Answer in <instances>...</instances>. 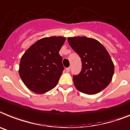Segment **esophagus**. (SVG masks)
Returning a JSON list of instances; mask_svg holds the SVG:
<instances>
[{
  "instance_id": "34e87169",
  "label": "esophagus",
  "mask_w": 130,
  "mask_h": 130,
  "mask_svg": "<svg viewBox=\"0 0 130 130\" xmlns=\"http://www.w3.org/2000/svg\"><path fill=\"white\" fill-rule=\"evenodd\" d=\"M70 67H67V68H66V71L67 72H69L70 71Z\"/></svg>"
}]
</instances>
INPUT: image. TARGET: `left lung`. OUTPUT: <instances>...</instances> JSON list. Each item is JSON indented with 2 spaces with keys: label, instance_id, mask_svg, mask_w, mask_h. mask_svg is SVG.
Wrapping results in <instances>:
<instances>
[{
  "label": "left lung",
  "instance_id": "left-lung-1",
  "mask_svg": "<svg viewBox=\"0 0 130 130\" xmlns=\"http://www.w3.org/2000/svg\"><path fill=\"white\" fill-rule=\"evenodd\" d=\"M72 49L82 62L80 73L73 75L75 87L87 94H95L110 83L114 65L107 50L99 41L83 37L68 38Z\"/></svg>",
  "mask_w": 130,
  "mask_h": 130
}]
</instances>
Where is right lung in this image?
Segmentation results:
<instances>
[{"mask_svg":"<svg viewBox=\"0 0 130 130\" xmlns=\"http://www.w3.org/2000/svg\"><path fill=\"white\" fill-rule=\"evenodd\" d=\"M66 38H43L26 50L20 59L19 75L30 90L43 94L57 85L64 67L59 52Z\"/></svg>","mask_w":130,"mask_h":130,"instance_id":"add662e5","label":"right lung"}]
</instances>
